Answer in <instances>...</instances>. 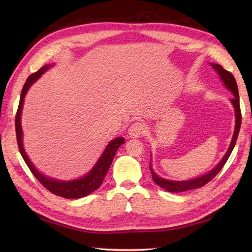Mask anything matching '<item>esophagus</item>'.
Here are the masks:
<instances>
[{
  "mask_svg": "<svg viewBox=\"0 0 252 252\" xmlns=\"http://www.w3.org/2000/svg\"><path fill=\"white\" fill-rule=\"evenodd\" d=\"M145 132H146V125L142 123V122H134L128 130V133L131 138H139Z\"/></svg>",
  "mask_w": 252,
  "mask_h": 252,
  "instance_id": "34e87169",
  "label": "esophagus"
}]
</instances>
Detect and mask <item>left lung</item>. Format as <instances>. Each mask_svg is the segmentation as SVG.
<instances>
[{"label": "left lung", "instance_id": "1", "mask_svg": "<svg viewBox=\"0 0 252 252\" xmlns=\"http://www.w3.org/2000/svg\"><path fill=\"white\" fill-rule=\"evenodd\" d=\"M213 69H215L219 74L220 79L224 82L225 86L229 89L231 93L233 94V97L231 98V103L234 107L235 110V128H234V132H233V136L231 140V144L229 148H228L226 155L224 156V158L220 159V162L213 168L211 171H209L208 173H206L200 178L196 179H192V180H188V181H169V180H165L158 177V175L155 173V171L152 170L151 165L149 164V169L151 171L152 174V179H154L155 183L157 185H158L159 187L164 188L165 190L169 192H183V191H187V190H191V189H196L203 187L204 185L207 184L208 182H210L216 175L222 170V168L224 167V165L226 164L227 159L229 158L231 152L234 148V145L236 142V139H238L239 135V131L241 128V123H242V114H241V108H240V96H239V90H238V85H236V81L234 79V77L232 75L231 72H229L228 70L224 69V68L218 65V64H212Z\"/></svg>", "mask_w": 252, "mask_h": 252}]
</instances>
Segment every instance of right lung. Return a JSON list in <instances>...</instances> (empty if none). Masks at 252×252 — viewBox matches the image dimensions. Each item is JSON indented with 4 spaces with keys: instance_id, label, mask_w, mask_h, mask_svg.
<instances>
[{
    "instance_id": "add662e5",
    "label": "right lung",
    "mask_w": 252,
    "mask_h": 252,
    "mask_svg": "<svg viewBox=\"0 0 252 252\" xmlns=\"http://www.w3.org/2000/svg\"><path fill=\"white\" fill-rule=\"evenodd\" d=\"M49 67H50L49 65H46V66L40 68V69L36 72L30 74L28 79L26 80L24 86H23L19 107H18V111H17V116H16V133H17L18 146H19V150L21 152L23 158H24L25 163L28 166V168L30 169V171L32 172V174L36 178V180L39 181L45 188L49 190L51 193L59 195V196H63V197H65V199H80V197L90 194L91 192L94 191V190H96L102 185L105 175L107 174V172L109 170V167L112 163V159L117 154V150L119 149V147L122 144L125 143V140L123 138H121V136L120 138L112 140L107 145V147H106L100 159H98L94 168L91 169V171L88 174H86L85 177H83L79 180L68 181V182L58 181V180H53V179L45 177V175H43L41 172L37 171L35 167L33 166V164L30 162V159L28 158L26 152L24 150V147H23L21 112H22L23 103H24V97L26 95L27 90L37 79L41 77V75L45 71L48 69Z\"/></svg>"
}]
</instances>
